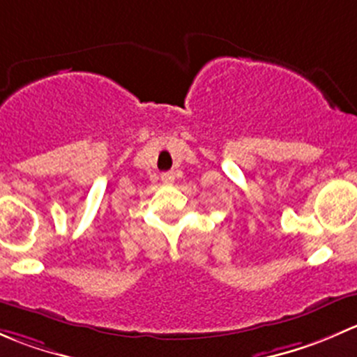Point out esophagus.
<instances>
[{"mask_svg":"<svg viewBox=\"0 0 357 357\" xmlns=\"http://www.w3.org/2000/svg\"><path fill=\"white\" fill-rule=\"evenodd\" d=\"M162 183L164 185H172L174 183V172H164L162 174Z\"/></svg>","mask_w":357,"mask_h":357,"instance_id":"esophagus-1","label":"esophagus"}]
</instances>
